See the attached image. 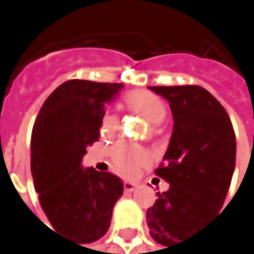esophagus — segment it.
<instances>
[{
    "instance_id": "esophagus-1",
    "label": "esophagus",
    "mask_w": 254,
    "mask_h": 254,
    "mask_svg": "<svg viewBox=\"0 0 254 254\" xmlns=\"http://www.w3.org/2000/svg\"><path fill=\"white\" fill-rule=\"evenodd\" d=\"M124 188H125L127 192H132V191H135L136 184H135V182H130V181H125V182H124Z\"/></svg>"
}]
</instances>
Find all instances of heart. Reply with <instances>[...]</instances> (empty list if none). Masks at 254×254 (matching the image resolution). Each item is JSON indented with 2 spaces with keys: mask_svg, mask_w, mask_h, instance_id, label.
<instances>
[{
  "mask_svg": "<svg viewBox=\"0 0 254 254\" xmlns=\"http://www.w3.org/2000/svg\"><path fill=\"white\" fill-rule=\"evenodd\" d=\"M125 101L129 110L139 115L151 125H160L166 119L168 110H166L165 101L150 91H133L127 94ZM118 129H119L118 116L107 113L100 124L101 136L112 138L116 135ZM110 159H112L113 168L125 177L135 175L141 168H144L150 162V156L144 150L127 144V142L116 144L110 150Z\"/></svg>",
  "mask_w": 254,
  "mask_h": 254,
  "instance_id": "1",
  "label": "heart"
}]
</instances>
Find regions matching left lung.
Here are the masks:
<instances>
[{
	"mask_svg": "<svg viewBox=\"0 0 254 254\" xmlns=\"http://www.w3.org/2000/svg\"><path fill=\"white\" fill-rule=\"evenodd\" d=\"M168 100L174 130L156 175L169 182L147 210L150 235L162 246L191 238L218 213L235 168V133L222 104L204 88L148 86Z\"/></svg>",
	"mask_w": 254,
	"mask_h": 254,
	"instance_id": "8db88e82",
	"label": "left lung"
}]
</instances>
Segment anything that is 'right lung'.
Wrapping results in <instances>:
<instances>
[{
  "instance_id": "add662e5",
  "label": "right lung",
  "mask_w": 254,
  "mask_h": 254,
  "mask_svg": "<svg viewBox=\"0 0 254 254\" xmlns=\"http://www.w3.org/2000/svg\"><path fill=\"white\" fill-rule=\"evenodd\" d=\"M124 83L72 79L41 107L30 139V171L41 206L57 232L79 244L101 238L124 194L122 179L83 168L86 148L100 138L104 104Z\"/></svg>"
}]
</instances>
